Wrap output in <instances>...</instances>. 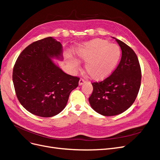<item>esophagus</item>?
<instances>
[{"mask_svg":"<svg viewBox=\"0 0 160 160\" xmlns=\"http://www.w3.org/2000/svg\"><path fill=\"white\" fill-rule=\"evenodd\" d=\"M85 82V81L84 80V79H80V80H79V85H83L84 83Z\"/></svg>","mask_w":160,"mask_h":160,"instance_id":"obj_1","label":"esophagus"}]
</instances>
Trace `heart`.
I'll use <instances>...</instances> for the list:
<instances>
[{"instance_id":"b5f03b06","label":"heart","mask_w":160,"mask_h":160,"mask_svg":"<svg viewBox=\"0 0 160 160\" xmlns=\"http://www.w3.org/2000/svg\"><path fill=\"white\" fill-rule=\"evenodd\" d=\"M79 59L85 62V69L91 79L95 81L103 80L108 77L118 66L122 56L120 47L109 42L95 38L86 42L77 50ZM69 64L73 69L79 67L76 59H70Z\"/></svg>"}]
</instances>
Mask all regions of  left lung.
<instances>
[{
    "label": "left lung",
    "instance_id": "1",
    "mask_svg": "<svg viewBox=\"0 0 160 160\" xmlns=\"http://www.w3.org/2000/svg\"><path fill=\"white\" fill-rule=\"evenodd\" d=\"M115 40L122 52L119 63L103 81L92 83L93 90L89 98L91 107L104 116L119 115L129 108L141 85L142 71L136 54L125 43Z\"/></svg>",
    "mask_w": 160,
    "mask_h": 160
}]
</instances>
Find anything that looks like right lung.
I'll list each match as a JSON object with an SVG mask.
<instances>
[{
	"instance_id": "obj_1",
	"label": "right lung",
	"mask_w": 160,
	"mask_h": 160,
	"mask_svg": "<svg viewBox=\"0 0 160 160\" xmlns=\"http://www.w3.org/2000/svg\"><path fill=\"white\" fill-rule=\"evenodd\" d=\"M62 47L51 37L27 47L14 64L12 81L19 102L30 113L50 118L63 110L79 78L65 73L51 60L62 59Z\"/></svg>"
}]
</instances>
